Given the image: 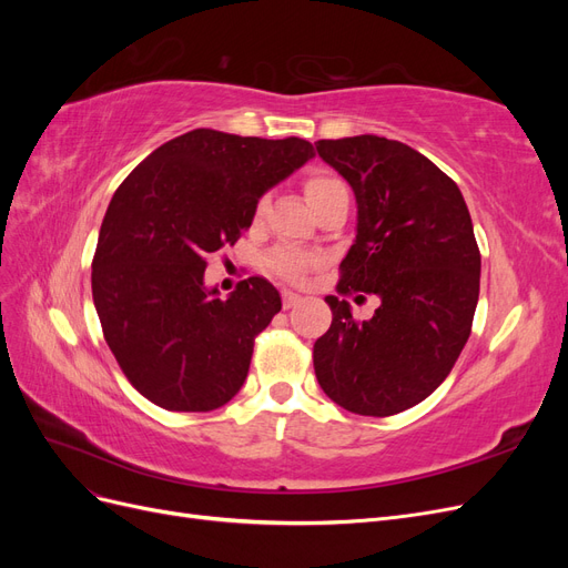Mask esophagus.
<instances>
[{
  "label": "esophagus",
  "instance_id": "obj_1",
  "mask_svg": "<svg viewBox=\"0 0 568 568\" xmlns=\"http://www.w3.org/2000/svg\"><path fill=\"white\" fill-rule=\"evenodd\" d=\"M282 303H284V307L288 311V307H294V305H298V303H301V296H298V294H294V291L284 288V291H282Z\"/></svg>",
  "mask_w": 568,
  "mask_h": 568
}]
</instances>
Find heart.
Returning a JSON list of instances; mask_svg holds the SVG:
<instances>
[{"label":"heart","mask_w":568,"mask_h":568,"mask_svg":"<svg viewBox=\"0 0 568 568\" xmlns=\"http://www.w3.org/2000/svg\"><path fill=\"white\" fill-rule=\"evenodd\" d=\"M343 182L338 180V178H334V175H326V173H315V175H311L305 180V196H307V201H313V199H317L320 194H324V192H329V189H334V186H341ZM307 257L303 255V253H298V251H291V248H280V251H274L272 253V257H270V267L277 272V274H282L284 280H301L303 277V272L307 270Z\"/></svg>","instance_id":"1"}]
</instances>
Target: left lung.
I'll use <instances>...</instances> for the list:
<instances>
[{"label":"left lung","mask_w":568,"mask_h":568,"mask_svg":"<svg viewBox=\"0 0 568 568\" xmlns=\"http://www.w3.org/2000/svg\"><path fill=\"white\" fill-rule=\"evenodd\" d=\"M315 146L357 201L338 294L382 301L357 322L346 301L324 298L334 317L313 348L317 382L355 415H398L445 382L471 334L480 282L471 215L459 186L403 142L357 134Z\"/></svg>","instance_id":"1"}]
</instances>
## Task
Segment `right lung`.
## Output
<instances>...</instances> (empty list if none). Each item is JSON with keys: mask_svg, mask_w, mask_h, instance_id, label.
Returning <instances> with one entry per match:
<instances>
[{"mask_svg": "<svg viewBox=\"0 0 568 568\" xmlns=\"http://www.w3.org/2000/svg\"><path fill=\"white\" fill-rule=\"evenodd\" d=\"M315 156L298 136L199 128L165 142L115 189L92 261V298L128 382L170 412H211L244 386L253 341L282 311L263 277L227 298L205 257L234 246L257 199Z\"/></svg>", "mask_w": 568, "mask_h": 568, "instance_id": "obj_1", "label": "right lung"}]
</instances>
